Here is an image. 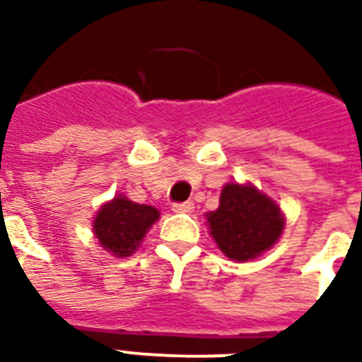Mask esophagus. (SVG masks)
<instances>
[{"label": "esophagus", "mask_w": 362, "mask_h": 362, "mask_svg": "<svg viewBox=\"0 0 362 362\" xmlns=\"http://www.w3.org/2000/svg\"><path fill=\"white\" fill-rule=\"evenodd\" d=\"M174 213H192L194 211V202H184V204H174Z\"/></svg>", "instance_id": "esophagus-1"}]
</instances>
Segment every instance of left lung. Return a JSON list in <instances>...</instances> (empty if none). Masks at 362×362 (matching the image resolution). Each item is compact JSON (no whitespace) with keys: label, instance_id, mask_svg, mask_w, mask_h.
Returning <instances> with one entry per match:
<instances>
[{"label":"left lung","instance_id":"8db88e82","mask_svg":"<svg viewBox=\"0 0 362 362\" xmlns=\"http://www.w3.org/2000/svg\"><path fill=\"white\" fill-rule=\"evenodd\" d=\"M209 235L228 259L250 262L273 248L285 230V213L254 184L228 182L219 207L205 215Z\"/></svg>","mask_w":362,"mask_h":362}]
</instances>
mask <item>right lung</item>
Wrapping results in <instances>:
<instances>
[{
    "mask_svg": "<svg viewBox=\"0 0 362 362\" xmlns=\"http://www.w3.org/2000/svg\"><path fill=\"white\" fill-rule=\"evenodd\" d=\"M160 217L157 207L135 204L124 194L100 205L93 221V235L116 258H127L141 246L143 238Z\"/></svg>",
    "mask_w": 362,
    "mask_h": 362,
    "instance_id": "1",
    "label": "right lung"
}]
</instances>
